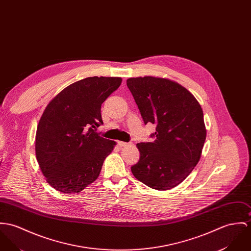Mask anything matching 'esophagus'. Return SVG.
<instances>
[{
  "mask_svg": "<svg viewBox=\"0 0 251 251\" xmlns=\"http://www.w3.org/2000/svg\"><path fill=\"white\" fill-rule=\"evenodd\" d=\"M118 145L120 146V147H126V146H127L128 144L127 143H126V142H122V141H118Z\"/></svg>",
  "mask_w": 251,
  "mask_h": 251,
  "instance_id": "esophagus-1",
  "label": "esophagus"
}]
</instances>
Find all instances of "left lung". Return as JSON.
I'll list each match as a JSON object with an SVG mask.
<instances>
[{
    "instance_id": "obj_1",
    "label": "left lung",
    "mask_w": 251,
    "mask_h": 251,
    "mask_svg": "<svg viewBox=\"0 0 251 251\" xmlns=\"http://www.w3.org/2000/svg\"><path fill=\"white\" fill-rule=\"evenodd\" d=\"M126 85L145 125H156L153 142L137 144L140 159L131 172L152 189H173L201 159L206 139L201 106L185 87L167 78L130 77Z\"/></svg>"
}]
</instances>
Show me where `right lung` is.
<instances>
[{
	"label": "right lung",
	"instance_id": "add662e5",
	"mask_svg": "<svg viewBox=\"0 0 251 251\" xmlns=\"http://www.w3.org/2000/svg\"><path fill=\"white\" fill-rule=\"evenodd\" d=\"M121 83V77H86L47 105L36 130L35 154L47 182L55 190L79 193L99 177L116 145L96 132L103 124L100 107Z\"/></svg>",
	"mask_w": 251,
	"mask_h": 251
}]
</instances>
